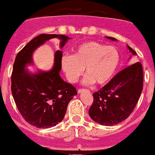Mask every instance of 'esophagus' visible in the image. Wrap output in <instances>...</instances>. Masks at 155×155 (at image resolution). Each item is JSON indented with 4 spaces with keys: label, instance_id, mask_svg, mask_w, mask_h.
Returning <instances> with one entry per match:
<instances>
[{
    "label": "esophagus",
    "instance_id": "34e87169",
    "mask_svg": "<svg viewBox=\"0 0 155 155\" xmlns=\"http://www.w3.org/2000/svg\"><path fill=\"white\" fill-rule=\"evenodd\" d=\"M82 91H83V89H79V90H78V93H79V94H81Z\"/></svg>",
    "mask_w": 155,
    "mask_h": 155
}]
</instances>
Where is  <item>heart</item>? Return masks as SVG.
<instances>
[{
    "label": "heart",
    "instance_id": "b5f03b06",
    "mask_svg": "<svg viewBox=\"0 0 155 155\" xmlns=\"http://www.w3.org/2000/svg\"><path fill=\"white\" fill-rule=\"evenodd\" d=\"M120 61V53L116 48L89 41L78 45L73 56H63L61 67L70 82H77L85 68V84H103L113 77Z\"/></svg>",
    "mask_w": 155,
    "mask_h": 155
}]
</instances>
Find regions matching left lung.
I'll return each mask as SVG.
<instances>
[{
	"label": "left lung",
	"instance_id": "8db88e82",
	"mask_svg": "<svg viewBox=\"0 0 155 155\" xmlns=\"http://www.w3.org/2000/svg\"><path fill=\"white\" fill-rule=\"evenodd\" d=\"M108 39L115 41L112 37ZM133 55L137 53L128 46ZM143 71L140 62L125 67L97 92L89 109L93 120L102 125H114L128 118L134 109L143 90Z\"/></svg>",
	"mask_w": 155,
	"mask_h": 155
}]
</instances>
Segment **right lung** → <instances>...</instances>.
<instances>
[{
	"label": "right lung",
	"instance_id": "1",
	"mask_svg": "<svg viewBox=\"0 0 155 155\" xmlns=\"http://www.w3.org/2000/svg\"><path fill=\"white\" fill-rule=\"evenodd\" d=\"M53 38L61 40L63 48L70 38L64 35L41 34L30 41L15 57L11 76V91L23 118L37 128L56 126L64 119L70 101L77 94L76 87L60 77L62 52L55 53L54 67L48 72L30 74L26 64L32 62V54L38 47Z\"/></svg>",
	"mask_w": 155,
	"mask_h": 155
}]
</instances>
